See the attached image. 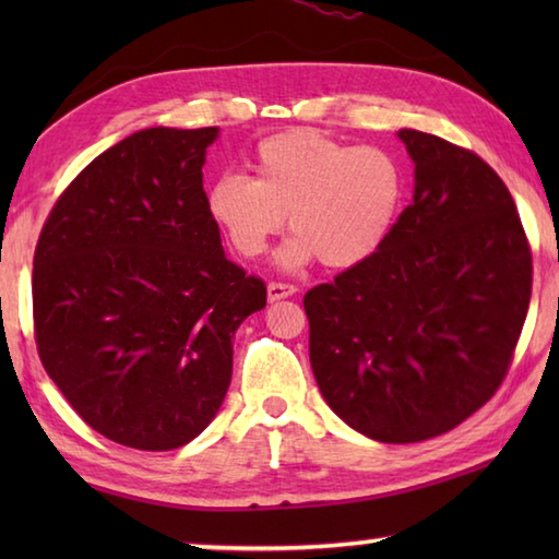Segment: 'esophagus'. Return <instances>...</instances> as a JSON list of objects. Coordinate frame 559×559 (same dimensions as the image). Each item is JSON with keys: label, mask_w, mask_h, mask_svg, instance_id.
<instances>
[{"label": "esophagus", "mask_w": 559, "mask_h": 559, "mask_svg": "<svg viewBox=\"0 0 559 559\" xmlns=\"http://www.w3.org/2000/svg\"><path fill=\"white\" fill-rule=\"evenodd\" d=\"M293 293H298V288L293 283H281V281H271L269 283V300H281L288 298Z\"/></svg>", "instance_id": "esophagus-1"}]
</instances>
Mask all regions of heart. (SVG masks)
I'll list each match as a JSON object with an SVG mask.
<instances>
[{"mask_svg": "<svg viewBox=\"0 0 559 559\" xmlns=\"http://www.w3.org/2000/svg\"><path fill=\"white\" fill-rule=\"evenodd\" d=\"M257 179L216 177L206 206L226 241L257 259L288 224L296 236L278 261L296 269L316 259L349 269L380 249L404 197V169L390 150L347 145L313 128H293L261 140Z\"/></svg>", "mask_w": 559, "mask_h": 559, "instance_id": "1", "label": "heart"}]
</instances>
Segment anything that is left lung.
Wrapping results in <instances>:
<instances>
[{"instance_id": "1", "label": "left lung", "mask_w": 559, "mask_h": 559, "mask_svg": "<svg viewBox=\"0 0 559 559\" xmlns=\"http://www.w3.org/2000/svg\"><path fill=\"white\" fill-rule=\"evenodd\" d=\"M400 138L414 202L370 259L302 298L325 402L384 443L439 437L498 392L533 290V253L496 169L429 132Z\"/></svg>"}]
</instances>
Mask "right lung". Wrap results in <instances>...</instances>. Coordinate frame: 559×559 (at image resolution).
Listing matches in <instances>:
<instances>
[{"instance_id": "right-lung-1", "label": "right lung", "mask_w": 559, "mask_h": 559, "mask_svg": "<svg viewBox=\"0 0 559 559\" xmlns=\"http://www.w3.org/2000/svg\"><path fill=\"white\" fill-rule=\"evenodd\" d=\"M216 128L132 132L75 175L34 251L44 370L103 437L169 451L206 429L266 283L224 257L202 182Z\"/></svg>"}]
</instances>
